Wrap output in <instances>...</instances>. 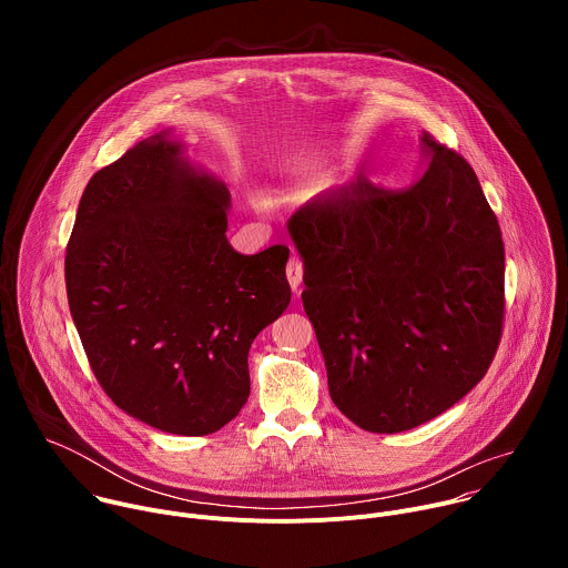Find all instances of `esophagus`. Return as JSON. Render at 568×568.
Returning a JSON list of instances; mask_svg holds the SVG:
<instances>
[{
	"instance_id": "obj_1",
	"label": "esophagus",
	"mask_w": 568,
	"mask_h": 568,
	"mask_svg": "<svg viewBox=\"0 0 568 568\" xmlns=\"http://www.w3.org/2000/svg\"><path fill=\"white\" fill-rule=\"evenodd\" d=\"M285 274H287L290 287H292L294 292H301V283H303V263H301L298 258H290Z\"/></svg>"
}]
</instances>
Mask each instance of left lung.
<instances>
[{"mask_svg": "<svg viewBox=\"0 0 568 568\" xmlns=\"http://www.w3.org/2000/svg\"><path fill=\"white\" fill-rule=\"evenodd\" d=\"M425 173L390 191L368 178L290 220L301 294L337 409L373 434L420 427L488 373L506 314L495 211L467 161L423 132Z\"/></svg>", "mask_w": 568, "mask_h": 568, "instance_id": "8db88e82", "label": "left lung"}]
</instances>
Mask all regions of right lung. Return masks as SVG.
I'll return each mask as SVG.
<instances>
[{
    "label": "right lung",
    "mask_w": 568,
    "mask_h": 568,
    "mask_svg": "<svg viewBox=\"0 0 568 568\" xmlns=\"http://www.w3.org/2000/svg\"><path fill=\"white\" fill-rule=\"evenodd\" d=\"M231 195L166 132L101 169L80 197L64 283L88 362L119 409L178 436H206L250 397V348L290 305V250L242 256Z\"/></svg>",
    "instance_id": "1"
}]
</instances>
